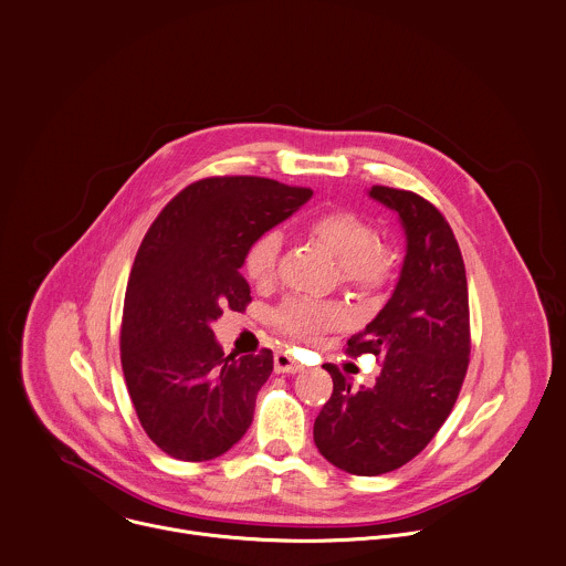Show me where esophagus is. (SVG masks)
I'll list each match as a JSON object with an SVG mask.
<instances>
[{"mask_svg": "<svg viewBox=\"0 0 566 566\" xmlns=\"http://www.w3.org/2000/svg\"><path fill=\"white\" fill-rule=\"evenodd\" d=\"M273 366H275V373H297V370L304 368L297 359H293V357H291L289 353H284V350L275 353Z\"/></svg>", "mask_w": 566, "mask_h": 566, "instance_id": "esophagus-1", "label": "esophagus"}]
</instances>
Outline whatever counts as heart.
Masks as SVG:
<instances>
[{
  "label": "heart",
  "instance_id": "obj_1",
  "mask_svg": "<svg viewBox=\"0 0 566 566\" xmlns=\"http://www.w3.org/2000/svg\"><path fill=\"white\" fill-rule=\"evenodd\" d=\"M306 233L339 262L342 282L357 295H375L391 280V253L378 244V233L359 216L342 209L324 211L306 222ZM280 247L282 238L277 231H264L247 247L242 271L253 284L266 286L273 282ZM342 322V306L304 297L284 302L275 313V324L289 337H311Z\"/></svg>",
  "mask_w": 566,
  "mask_h": 566
}]
</instances>
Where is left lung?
Instances as JSON below:
<instances>
[{"label": "left lung", "mask_w": 566, "mask_h": 566, "mask_svg": "<svg viewBox=\"0 0 566 566\" xmlns=\"http://www.w3.org/2000/svg\"><path fill=\"white\" fill-rule=\"evenodd\" d=\"M407 231V258L391 300L346 342L382 370L370 389H350L324 364L333 394L315 418L319 453L353 475H382L413 460L449 418L469 368L471 324L464 260L444 216L413 191L370 186Z\"/></svg>", "instance_id": "left-lung-1"}]
</instances>
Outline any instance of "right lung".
<instances>
[{
    "label": "right lung",
    "mask_w": 566,
    "mask_h": 566,
    "mask_svg": "<svg viewBox=\"0 0 566 566\" xmlns=\"http://www.w3.org/2000/svg\"><path fill=\"white\" fill-rule=\"evenodd\" d=\"M311 196L269 177H207L179 191L144 235L124 300L122 370L142 429L166 455L213 460L251 427L273 353L224 355L211 322L227 306L247 311V247Z\"/></svg>",
    "instance_id": "add662e5"
}]
</instances>
